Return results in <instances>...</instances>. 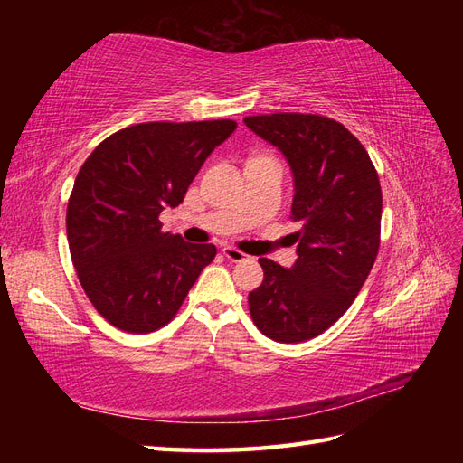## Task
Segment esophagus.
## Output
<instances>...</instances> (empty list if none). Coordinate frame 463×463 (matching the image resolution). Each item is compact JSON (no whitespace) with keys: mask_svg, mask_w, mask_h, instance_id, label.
Returning <instances> with one entry per match:
<instances>
[{"mask_svg":"<svg viewBox=\"0 0 463 463\" xmlns=\"http://www.w3.org/2000/svg\"><path fill=\"white\" fill-rule=\"evenodd\" d=\"M222 254L226 259H229L231 262H242L244 259H247V254H244L242 250H239V249H234V247H224L222 249Z\"/></svg>","mask_w":463,"mask_h":463,"instance_id":"34e87169","label":"esophagus"}]
</instances>
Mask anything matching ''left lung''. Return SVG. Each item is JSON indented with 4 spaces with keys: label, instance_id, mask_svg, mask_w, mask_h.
I'll use <instances>...</instances> for the list:
<instances>
[{
    "label": "left lung",
    "instance_id": "1",
    "mask_svg": "<svg viewBox=\"0 0 463 463\" xmlns=\"http://www.w3.org/2000/svg\"><path fill=\"white\" fill-rule=\"evenodd\" d=\"M244 123L287 156L290 219L300 222L292 269L259 259L264 280L249 294V310L264 336L307 342L350 308L378 257L380 179L362 143L330 117L272 113Z\"/></svg>",
    "mask_w": 463,
    "mask_h": 463
}]
</instances>
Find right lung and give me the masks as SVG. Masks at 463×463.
<instances>
[{"mask_svg": "<svg viewBox=\"0 0 463 463\" xmlns=\"http://www.w3.org/2000/svg\"><path fill=\"white\" fill-rule=\"evenodd\" d=\"M231 119L139 123L107 137L77 173L67 203L73 267L95 310L115 328L146 334L169 324L211 264L214 244L163 232Z\"/></svg>", "mask_w": 463, "mask_h": 463, "instance_id": "right-lung-1", "label": "right lung"}]
</instances>
